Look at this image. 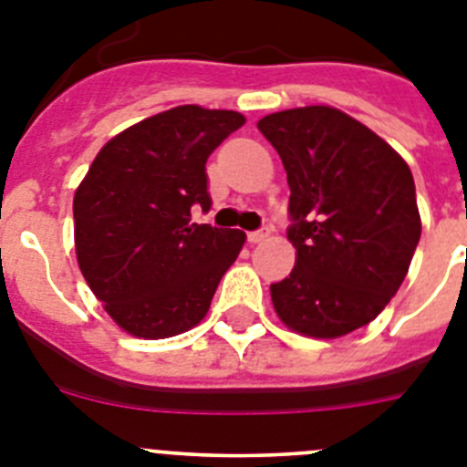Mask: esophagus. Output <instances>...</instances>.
Segmentation results:
<instances>
[{
  "label": "esophagus",
  "mask_w": 467,
  "mask_h": 467,
  "mask_svg": "<svg viewBox=\"0 0 467 467\" xmlns=\"http://www.w3.org/2000/svg\"><path fill=\"white\" fill-rule=\"evenodd\" d=\"M271 236V229L269 226H262V229H257V231H250V234H247V241L250 243H262V241H266V238Z\"/></svg>",
  "instance_id": "obj_1"
}]
</instances>
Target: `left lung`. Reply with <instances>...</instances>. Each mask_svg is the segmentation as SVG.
<instances>
[{"label":"left lung","mask_w":467,"mask_h":467,"mask_svg":"<svg viewBox=\"0 0 467 467\" xmlns=\"http://www.w3.org/2000/svg\"><path fill=\"white\" fill-rule=\"evenodd\" d=\"M290 184L292 274L271 285L278 317L316 339L365 327L410 271L420 238L402 156L334 107L275 111L257 123Z\"/></svg>","instance_id":"obj_1"}]
</instances>
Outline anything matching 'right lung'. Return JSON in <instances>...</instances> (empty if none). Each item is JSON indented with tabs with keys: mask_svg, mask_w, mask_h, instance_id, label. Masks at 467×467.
Returning a JSON list of instances; mask_svg holds the SVG:
<instances>
[{
	"mask_svg": "<svg viewBox=\"0 0 467 467\" xmlns=\"http://www.w3.org/2000/svg\"><path fill=\"white\" fill-rule=\"evenodd\" d=\"M245 117L172 107L126 128L74 193V245L111 320L140 339L175 337L205 317L245 234L192 222L210 210L205 161Z\"/></svg>",
	"mask_w": 467,
	"mask_h": 467,
	"instance_id": "obj_1",
	"label": "right lung"
}]
</instances>
